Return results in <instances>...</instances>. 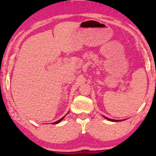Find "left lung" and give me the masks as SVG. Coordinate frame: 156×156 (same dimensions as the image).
<instances>
[{
  "instance_id": "8db88e82",
  "label": "left lung",
  "mask_w": 156,
  "mask_h": 156,
  "mask_svg": "<svg viewBox=\"0 0 156 156\" xmlns=\"http://www.w3.org/2000/svg\"><path fill=\"white\" fill-rule=\"evenodd\" d=\"M104 117H105V116H104ZM105 119H107V120H108V121H118V120H114V119H108V118H107V117H105Z\"/></svg>"
}]
</instances>
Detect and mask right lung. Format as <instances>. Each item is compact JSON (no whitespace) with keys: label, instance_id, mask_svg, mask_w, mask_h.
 Returning a JSON list of instances; mask_svg holds the SVG:
<instances>
[{"label":"right lung","instance_id":"add662e5","mask_svg":"<svg viewBox=\"0 0 156 156\" xmlns=\"http://www.w3.org/2000/svg\"><path fill=\"white\" fill-rule=\"evenodd\" d=\"M65 116H66V115H65ZM65 116H64V117H62V119H59V120H58V121H55V122H54V123H52V124H56V123H59V122H60V121H61L62 120V119H63L64 118H65Z\"/></svg>","mask_w":156,"mask_h":156}]
</instances>
